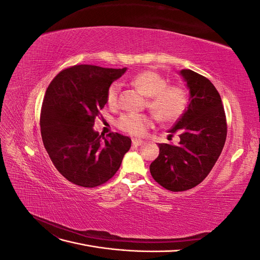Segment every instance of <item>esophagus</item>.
I'll list each match as a JSON object with an SVG mask.
<instances>
[{"mask_svg":"<svg viewBox=\"0 0 260 260\" xmlns=\"http://www.w3.org/2000/svg\"><path fill=\"white\" fill-rule=\"evenodd\" d=\"M142 143H143L142 140H140V139H132V145L140 146Z\"/></svg>","mask_w":260,"mask_h":260,"instance_id":"34e87169","label":"esophagus"}]
</instances>
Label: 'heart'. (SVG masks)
<instances>
[{
  "label": "heart",
  "instance_id": "heart-1",
  "mask_svg": "<svg viewBox=\"0 0 260 260\" xmlns=\"http://www.w3.org/2000/svg\"><path fill=\"white\" fill-rule=\"evenodd\" d=\"M133 86L147 98L146 105L157 119L169 122L177 120L187 106V93L179 85H167V80L153 70H143L130 79ZM120 84L113 82L108 86L106 101L109 106H116ZM118 128L131 136H143L153 125V118L145 114L125 113L117 119Z\"/></svg>",
  "mask_w": 260,
  "mask_h": 260
}]
</instances>
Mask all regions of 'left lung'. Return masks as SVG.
Returning <instances> with one entry per match:
<instances>
[{"mask_svg": "<svg viewBox=\"0 0 260 260\" xmlns=\"http://www.w3.org/2000/svg\"><path fill=\"white\" fill-rule=\"evenodd\" d=\"M190 91L188 105L169 132L179 133L178 145L158 144L159 155L149 166L157 183L172 192L186 191L205 179L222 152L226 119L222 101L206 77L190 69L180 72Z\"/></svg>", "mask_w": 260, "mask_h": 260, "instance_id": "1", "label": "left lung"}]
</instances>
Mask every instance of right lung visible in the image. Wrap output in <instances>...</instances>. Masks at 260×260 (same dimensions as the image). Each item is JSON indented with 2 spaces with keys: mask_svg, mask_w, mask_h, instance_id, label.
<instances>
[{
  "mask_svg": "<svg viewBox=\"0 0 260 260\" xmlns=\"http://www.w3.org/2000/svg\"><path fill=\"white\" fill-rule=\"evenodd\" d=\"M127 68L92 65L66 68L46 89L41 108V136L52 162L61 176L83 187H95L119 169L131 139L93 130L94 120L107 103L108 86Z\"/></svg>",
  "mask_w": 260,
  "mask_h": 260,
  "instance_id": "add662e5",
  "label": "right lung"
}]
</instances>
